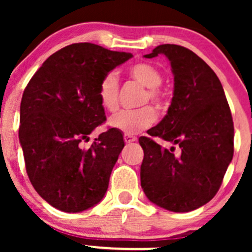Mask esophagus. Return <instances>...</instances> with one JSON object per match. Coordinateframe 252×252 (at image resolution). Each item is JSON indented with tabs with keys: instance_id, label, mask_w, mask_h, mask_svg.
<instances>
[{
	"instance_id": "obj_1",
	"label": "esophagus",
	"mask_w": 252,
	"mask_h": 252,
	"mask_svg": "<svg viewBox=\"0 0 252 252\" xmlns=\"http://www.w3.org/2000/svg\"><path fill=\"white\" fill-rule=\"evenodd\" d=\"M124 141H126V144H130V142L136 141V138L133 135H129V134H124Z\"/></svg>"
}]
</instances>
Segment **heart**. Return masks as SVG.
I'll return each instance as SVG.
<instances>
[{
	"label": "heart",
	"instance_id": "1",
	"mask_svg": "<svg viewBox=\"0 0 252 252\" xmlns=\"http://www.w3.org/2000/svg\"><path fill=\"white\" fill-rule=\"evenodd\" d=\"M129 77L146 88L142 95L141 105L151 102L157 110L166 107L167 98L159 85L162 84L161 72L149 63H136L128 69ZM119 84L116 73L110 72L102 78L98 85V98L102 107L108 112H114L118 108ZM156 121V113L150 106L139 108L135 111H122L114 114L110 119L112 128L118 129L123 133L133 135L145 129L150 128Z\"/></svg>",
	"mask_w": 252,
	"mask_h": 252
}]
</instances>
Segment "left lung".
Returning a JSON list of instances; mask_svg holds the SVG:
<instances>
[{
	"label": "left lung",
	"instance_id": "8db88e82",
	"mask_svg": "<svg viewBox=\"0 0 252 252\" xmlns=\"http://www.w3.org/2000/svg\"><path fill=\"white\" fill-rule=\"evenodd\" d=\"M158 55L171 62L174 93L164 118L139 139L141 188L155 205L189 212L217 194L234 154V124L222 84L204 60L171 44L144 57ZM154 136L179 144L180 155L162 149Z\"/></svg>",
	"mask_w": 252,
	"mask_h": 252
}]
</instances>
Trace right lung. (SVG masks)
I'll list each match as a JSON object with an SVG mask.
<instances>
[{"label":"right lung","mask_w":252,"mask_h":252,"mask_svg":"<svg viewBox=\"0 0 252 252\" xmlns=\"http://www.w3.org/2000/svg\"><path fill=\"white\" fill-rule=\"evenodd\" d=\"M131 53L80 42L51 55L32 75L20 102L19 141L37 194L63 212H81L102 200L124 147L111 128L89 149L81 142L106 121L98 85Z\"/></svg>","instance_id":"1"}]
</instances>
